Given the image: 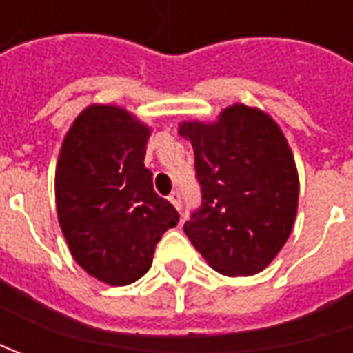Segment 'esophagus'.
Returning <instances> with one entry per match:
<instances>
[{
    "mask_svg": "<svg viewBox=\"0 0 353 353\" xmlns=\"http://www.w3.org/2000/svg\"><path fill=\"white\" fill-rule=\"evenodd\" d=\"M169 200H170V204H172L176 210H181V208H183V200H181V192H179V190H172Z\"/></svg>",
    "mask_w": 353,
    "mask_h": 353,
    "instance_id": "34e87169",
    "label": "esophagus"
}]
</instances>
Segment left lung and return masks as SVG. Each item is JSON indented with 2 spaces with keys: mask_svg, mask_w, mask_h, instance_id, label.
<instances>
[{
  "mask_svg": "<svg viewBox=\"0 0 353 353\" xmlns=\"http://www.w3.org/2000/svg\"><path fill=\"white\" fill-rule=\"evenodd\" d=\"M192 143L202 204L184 234L214 271L255 275L291 236L299 204V172L275 119L234 103L218 121H183Z\"/></svg>",
  "mask_w": 353,
  "mask_h": 353,
  "instance_id": "obj_1",
  "label": "left lung"
}]
</instances>
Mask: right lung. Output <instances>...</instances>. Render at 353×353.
<instances>
[{"label": "right lung", "mask_w": 353, "mask_h": 353, "mask_svg": "<svg viewBox=\"0 0 353 353\" xmlns=\"http://www.w3.org/2000/svg\"><path fill=\"white\" fill-rule=\"evenodd\" d=\"M151 135L128 110L92 103L70 125L54 174L57 214L68 250L88 275L112 287L143 277L157 241L179 212L153 190L143 165Z\"/></svg>", "instance_id": "obj_1"}]
</instances>
